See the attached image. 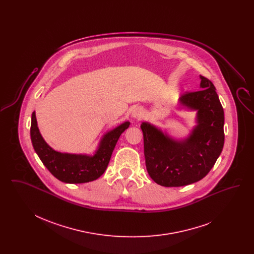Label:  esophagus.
I'll return each instance as SVG.
<instances>
[{"instance_id":"1","label":"esophagus","mask_w":254,"mask_h":254,"mask_svg":"<svg viewBox=\"0 0 254 254\" xmlns=\"http://www.w3.org/2000/svg\"><path fill=\"white\" fill-rule=\"evenodd\" d=\"M131 116H132V118L136 119V120H141L144 117V110L141 108H139V107L134 108L132 112H131Z\"/></svg>"}]
</instances>
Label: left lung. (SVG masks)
<instances>
[{"label":"left lung","mask_w":254,"mask_h":254,"mask_svg":"<svg viewBox=\"0 0 254 254\" xmlns=\"http://www.w3.org/2000/svg\"><path fill=\"white\" fill-rule=\"evenodd\" d=\"M199 91L179 98L180 109L196 110L189 137L175 140L155 126L143 122L145 167L151 179L163 187H183L200 181L213 168L224 142V109L216 88L200 75Z\"/></svg>","instance_id":"1"}]
</instances>
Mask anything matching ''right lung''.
Here are the masks:
<instances>
[{"label":"right lung","mask_w":254,"mask_h":254,"mask_svg":"<svg viewBox=\"0 0 254 254\" xmlns=\"http://www.w3.org/2000/svg\"><path fill=\"white\" fill-rule=\"evenodd\" d=\"M129 125L125 122L106 133L92 156L62 153L50 147L38 128L35 111L31 116L30 137L38 156L54 177L67 184H82L94 181L105 172L119 137Z\"/></svg>","instance_id":"1"}]
</instances>
